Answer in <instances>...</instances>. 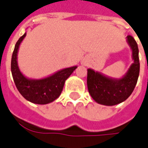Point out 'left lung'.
<instances>
[{
  "instance_id": "1",
  "label": "left lung",
  "mask_w": 148,
  "mask_h": 148,
  "mask_svg": "<svg viewBox=\"0 0 148 148\" xmlns=\"http://www.w3.org/2000/svg\"><path fill=\"white\" fill-rule=\"evenodd\" d=\"M126 39L132 50L133 63L122 77L113 78L92 69H88V89L97 103L105 106L120 103L131 96L136 87L139 74V49L132 36H127Z\"/></svg>"
}]
</instances>
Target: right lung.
Returning a JSON list of instances; mask_svg holds the SVG:
<instances>
[{
    "label": "right lung",
    "mask_w": 148,
    "mask_h": 148,
    "mask_svg": "<svg viewBox=\"0 0 148 148\" xmlns=\"http://www.w3.org/2000/svg\"><path fill=\"white\" fill-rule=\"evenodd\" d=\"M26 32L16 44L11 60V72L16 87L21 96L29 102L36 104H47L53 102L61 94L66 79L71 76L77 66L59 70L50 76L40 79L26 77L19 69L17 54Z\"/></svg>",
    "instance_id": "add662e5"
}]
</instances>
